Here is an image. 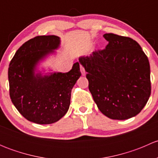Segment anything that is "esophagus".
Wrapping results in <instances>:
<instances>
[{
    "mask_svg": "<svg viewBox=\"0 0 158 158\" xmlns=\"http://www.w3.org/2000/svg\"><path fill=\"white\" fill-rule=\"evenodd\" d=\"M80 70H81V73H82V76H85V69H84V68L82 67V66H80Z\"/></svg>",
    "mask_w": 158,
    "mask_h": 158,
    "instance_id": "1",
    "label": "esophagus"
}]
</instances>
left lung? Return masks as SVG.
Returning <instances> with one entry per match:
<instances>
[{
    "label": "left lung",
    "instance_id": "left-lung-1",
    "mask_svg": "<svg viewBox=\"0 0 158 158\" xmlns=\"http://www.w3.org/2000/svg\"><path fill=\"white\" fill-rule=\"evenodd\" d=\"M106 49L79 58L87 72L89 89L103 114L116 120L137 115L151 95V70L141 46L130 37L103 35Z\"/></svg>",
    "mask_w": 158,
    "mask_h": 158
}]
</instances>
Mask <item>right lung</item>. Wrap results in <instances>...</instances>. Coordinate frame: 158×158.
<instances>
[{"label": "right lung", "instance_id": "1", "mask_svg": "<svg viewBox=\"0 0 158 158\" xmlns=\"http://www.w3.org/2000/svg\"><path fill=\"white\" fill-rule=\"evenodd\" d=\"M60 47L59 36H37L17 49L9 65L11 101L33 123L48 125L63 118L69 110L72 89L81 76L78 62L68 73L44 74L37 70L38 65Z\"/></svg>", "mask_w": 158, "mask_h": 158}]
</instances>
